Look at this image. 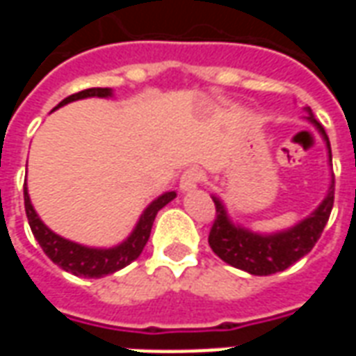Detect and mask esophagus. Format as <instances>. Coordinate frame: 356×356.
Here are the masks:
<instances>
[{"instance_id":"34e87169","label":"esophagus","mask_w":356,"mask_h":356,"mask_svg":"<svg viewBox=\"0 0 356 356\" xmlns=\"http://www.w3.org/2000/svg\"><path fill=\"white\" fill-rule=\"evenodd\" d=\"M202 179H204V173H202L198 168H188V170L181 175V181H179V186L183 193H191L196 186L200 185Z\"/></svg>"}]
</instances>
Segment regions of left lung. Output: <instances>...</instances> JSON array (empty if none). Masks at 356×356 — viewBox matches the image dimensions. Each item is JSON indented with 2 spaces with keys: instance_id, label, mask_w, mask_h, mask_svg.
<instances>
[{
  "instance_id": "left-lung-1",
  "label": "left lung",
  "mask_w": 356,
  "mask_h": 356,
  "mask_svg": "<svg viewBox=\"0 0 356 356\" xmlns=\"http://www.w3.org/2000/svg\"><path fill=\"white\" fill-rule=\"evenodd\" d=\"M307 112H309L307 120L318 129L322 139L326 140L330 162H332L328 135L324 131V127L314 120L311 108H307ZM213 202H216V221L211 225L208 238L213 254L221 257L225 263L240 270H246L250 275H275L299 261L318 242L324 227L328 223L332 206H334V179H332L326 198L311 216L299 221L296 227L275 232V234H257L240 225H234L227 216L223 202L216 196H213Z\"/></svg>"
}]
</instances>
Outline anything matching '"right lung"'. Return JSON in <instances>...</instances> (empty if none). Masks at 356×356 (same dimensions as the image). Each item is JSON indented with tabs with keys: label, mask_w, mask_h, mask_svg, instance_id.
I'll return each instance as SVG.
<instances>
[{
	"label": "right lung",
	"mask_w": 356,
	"mask_h": 356,
	"mask_svg": "<svg viewBox=\"0 0 356 356\" xmlns=\"http://www.w3.org/2000/svg\"><path fill=\"white\" fill-rule=\"evenodd\" d=\"M110 95H112V89L108 88L83 89L80 93H74L70 97H66L65 101L58 102V106H65L68 102L78 101V99H86V97H110ZM175 196L177 194L173 193V191L158 196L143 211L137 227L133 229L131 234L122 244H118L114 248H88L81 246V244H76L72 240H66L63 236H58V234L51 231L49 227L43 225L42 219L35 213L32 202H30L26 183H24V209H26L28 223H30L34 238L38 240V244L42 246L45 255L55 265H58L66 273H72L76 276H83V278H101V276L112 275V273H116L120 268L127 267L129 263L135 261L140 255V252H143V248L147 246L148 236H150V231H152V223H154L156 219V213L165 204H170Z\"/></svg>",
	"instance_id": "obj_1"
}]
</instances>
